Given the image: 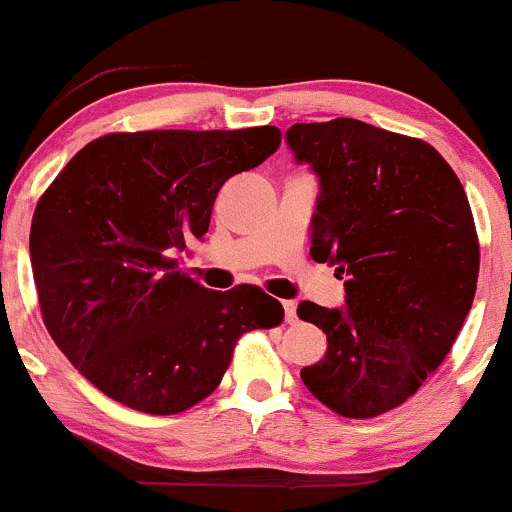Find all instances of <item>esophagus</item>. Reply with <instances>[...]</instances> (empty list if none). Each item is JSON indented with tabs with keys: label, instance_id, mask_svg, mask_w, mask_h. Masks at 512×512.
<instances>
[{
	"label": "esophagus",
	"instance_id": "34e87169",
	"mask_svg": "<svg viewBox=\"0 0 512 512\" xmlns=\"http://www.w3.org/2000/svg\"><path fill=\"white\" fill-rule=\"evenodd\" d=\"M284 320L289 325L299 323V316H296V303L294 301H284Z\"/></svg>",
	"mask_w": 512,
	"mask_h": 512
}]
</instances>
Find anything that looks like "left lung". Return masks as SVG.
Here are the masks:
<instances>
[{"label": "left lung", "mask_w": 512, "mask_h": 512, "mask_svg": "<svg viewBox=\"0 0 512 512\" xmlns=\"http://www.w3.org/2000/svg\"><path fill=\"white\" fill-rule=\"evenodd\" d=\"M296 160L320 177L311 257L345 277V308L303 301L328 338L301 369L345 418H376L413 396L449 355L479 279V235L447 160L420 138L357 119L294 123Z\"/></svg>", "instance_id": "8db88e82"}]
</instances>
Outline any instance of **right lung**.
Masks as SVG:
<instances>
[{
    "label": "right lung",
    "mask_w": 512,
    "mask_h": 512,
    "mask_svg": "<svg viewBox=\"0 0 512 512\" xmlns=\"http://www.w3.org/2000/svg\"><path fill=\"white\" fill-rule=\"evenodd\" d=\"M279 143L277 126L106 133L38 199L43 323L101 393L140 413H182L218 389L245 333L282 323V303L260 286L211 291L172 257L209 230L218 189Z\"/></svg>",
    "instance_id": "add662e5"
}]
</instances>
